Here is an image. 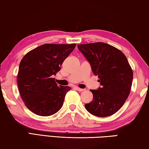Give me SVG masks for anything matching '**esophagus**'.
I'll list each match as a JSON object with an SVG mask.
<instances>
[{
	"instance_id": "34e87169",
	"label": "esophagus",
	"mask_w": 149,
	"mask_h": 149,
	"mask_svg": "<svg viewBox=\"0 0 149 149\" xmlns=\"http://www.w3.org/2000/svg\"><path fill=\"white\" fill-rule=\"evenodd\" d=\"M75 88H76V89L78 91H79V92H82V91H85V89H83V88H80L78 87V86L75 87Z\"/></svg>"
}]
</instances>
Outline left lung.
I'll return each instance as SVG.
<instances>
[{"instance_id": "8db88e82", "label": "left lung", "mask_w": 149, "mask_h": 149, "mask_svg": "<svg viewBox=\"0 0 149 149\" xmlns=\"http://www.w3.org/2000/svg\"><path fill=\"white\" fill-rule=\"evenodd\" d=\"M98 76L101 88L91 90L93 100L85 104L88 111L98 117L116 113L129 96L133 78V70L125 55L108 43L96 42L78 45Z\"/></svg>"}]
</instances>
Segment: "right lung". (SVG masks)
<instances>
[{
	"label": "right lung",
	"mask_w": 149,
	"mask_h": 149,
	"mask_svg": "<svg viewBox=\"0 0 149 149\" xmlns=\"http://www.w3.org/2000/svg\"><path fill=\"white\" fill-rule=\"evenodd\" d=\"M72 44L46 43L24 56L17 82L24 104L33 113L49 116L59 110L70 86H58L52 76L60 70L63 61L76 47Z\"/></svg>",
	"instance_id": "right-lung-1"
}]
</instances>
